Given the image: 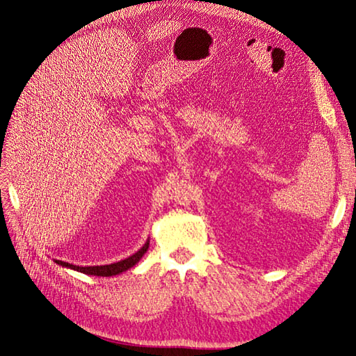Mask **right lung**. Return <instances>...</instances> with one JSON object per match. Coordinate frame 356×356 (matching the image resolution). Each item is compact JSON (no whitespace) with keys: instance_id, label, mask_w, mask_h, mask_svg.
Segmentation results:
<instances>
[{"instance_id":"obj_1","label":"right lung","mask_w":356,"mask_h":356,"mask_svg":"<svg viewBox=\"0 0 356 356\" xmlns=\"http://www.w3.org/2000/svg\"><path fill=\"white\" fill-rule=\"evenodd\" d=\"M148 245H149V241H147L140 250H138L135 254H132L131 257L125 259V260H120L118 261V264H112V265H104V266H75V265H71V264H67V261H63V260H55L58 265L64 266V268H70V269H74V270H79L81 273H86V275H95V276H113V275H118L120 272H125L128 270L129 268L135 266L138 261H140V259L147 253L148 250Z\"/></svg>"}]
</instances>
